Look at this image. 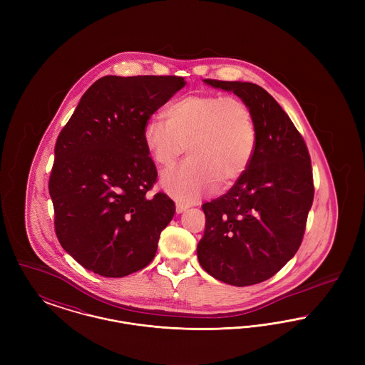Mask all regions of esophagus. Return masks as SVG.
<instances>
[{
  "label": "esophagus",
  "instance_id": "1",
  "mask_svg": "<svg viewBox=\"0 0 365 365\" xmlns=\"http://www.w3.org/2000/svg\"><path fill=\"white\" fill-rule=\"evenodd\" d=\"M187 209L186 205H183V204H176V213L179 215V213H182V212H185Z\"/></svg>",
  "mask_w": 365,
  "mask_h": 365
}]
</instances>
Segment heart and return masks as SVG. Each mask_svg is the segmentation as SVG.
<instances>
[{"label": "heart", "instance_id": "1", "mask_svg": "<svg viewBox=\"0 0 365 365\" xmlns=\"http://www.w3.org/2000/svg\"><path fill=\"white\" fill-rule=\"evenodd\" d=\"M145 124L142 138L153 163L170 168L186 152L189 158L161 175V187L183 202L232 187L247 171L257 148V125L250 106L232 96L191 94L175 100Z\"/></svg>", "mask_w": 365, "mask_h": 365}]
</instances>
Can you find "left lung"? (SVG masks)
<instances>
[{"mask_svg": "<svg viewBox=\"0 0 365 365\" xmlns=\"http://www.w3.org/2000/svg\"><path fill=\"white\" fill-rule=\"evenodd\" d=\"M204 82L232 91L250 106L257 148L242 178L202 205L207 223L197 256L213 278L252 286L272 278L302 242L314 194L311 157L287 113L262 87Z\"/></svg>", "mask_w": 365, "mask_h": 365, "instance_id": "left-lung-1", "label": "left lung"}]
</instances>
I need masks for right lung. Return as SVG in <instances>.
Wrapping results in <instances>:
<instances>
[{"mask_svg":"<svg viewBox=\"0 0 365 365\" xmlns=\"http://www.w3.org/2000/svg\"><path fill=\"white\" fill-rule=\"evenodd\" d=\"M185 85L182 76H104L57 138L49 179L56 235L94 274L123 278L156 256L175 204L164 192L148 195L157 170L142 133Z\"/></svg>","mask_w":365,"mask_h":365,"instance_id":"right-lung-1","label":"right lung"}]
</instances>
